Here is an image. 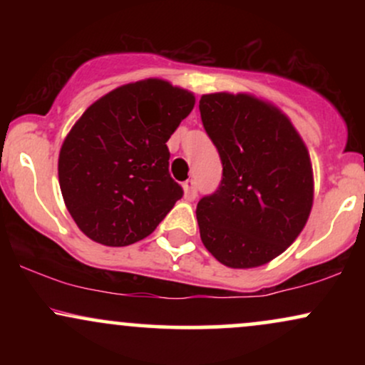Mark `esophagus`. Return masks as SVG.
Wrapping results in <instances>:
<instances>
[{
  "instance_id": "1",
  "label": "esophagus",
  "mask_w": 365,
  "mask_h": 365,
  "mask_svg": "<svg viewBox=\"0 0 365 365\" xmlns=\"http://www.w3.org/2000/svg\"><path fill=\"white\" fill-rule=\"evenodd\" d=\"M183 192H185V199L187 200H194L197 197V183L195 180H187L183 183Z\"/></svg>"
}]
</instances>
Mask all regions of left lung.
I'll use <instances>...</instances> for the list:
<instances>
[{
  "mask_svg": "<svg viewBox=\"0 0 365 365\" xmlns=\"http://www.w3.org/2000/svg\"><path fill=\"white\" fill-rule=\"evenodd\" d=\"M199 110L223 165L217 190L197 204L202 244L228 267L262 266L293 244L311 215L309 150L292 121L254 96L206 94Z\"/></svg>",
  "mask_w": 365,
  "mask_h": 365,
  "instance_id": "obj_1",
  "label": "left lung"
}]
</instances>
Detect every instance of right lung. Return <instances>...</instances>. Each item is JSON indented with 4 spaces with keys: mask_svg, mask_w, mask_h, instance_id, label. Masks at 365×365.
<instances>
[{
    "mask_svg": "<svg viewBox=\"0 0 365 365\" xmlns=\"http://www.w3.org/2000/svg\"><path fill=\"white\" fill-rule=\"evenodd\" d=\"M194 104L192 92L148 78L108 92L73 125L58 178L66 209L91 240L135 244L182 199L166 142Z\"/></svg>",
    "mask_w": 365,
    "mask_h": 365,
    "instance_id": "add662e5",
    "label": "right lung"
}]
</instances>
